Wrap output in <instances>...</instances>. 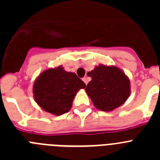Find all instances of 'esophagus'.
Here are the masks:
<instances>
[{"label":"esophagus","instance_id":"obj_1","mask_svg":"<svg viewBox=\"0 0 160 160\" xmlns=\"http://www.w3.org/2000/svg\"><path fill=\"white\" fill-rule=\"evenodd\" d=\"M82 81L84 82L85 84H86V85H87V83H88V80H87V78H82Z\"/></svg>","mask_w":160,"mask_h":160}]
</instances>
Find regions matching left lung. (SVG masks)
<instances>
[{
  "label": "left lung",
  "mask_w": 160,
  "mask_h": 160,
  "mask_svg": "<svg viewBox=\"0 0 160 160\" xmlns=\"http://www.w3.org/2000/svg\"><path fill=\"white\" fill-rule=\"evenodd\" d=\"M87 75L91 78V81L85 90L94 107L100 111H113L129 98V78L119 68L100 64L88 72Z\"/></svg>",
  "instance_id": "left-lung-1"
}]
</instances>
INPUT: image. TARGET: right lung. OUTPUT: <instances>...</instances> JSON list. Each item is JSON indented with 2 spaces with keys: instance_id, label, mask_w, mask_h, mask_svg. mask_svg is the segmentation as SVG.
Segmentation results:
<instances>
[{
  "instance_id": "right-lung-1",
  "label": "right lung",
  "mask_w": 160,
  "mask_h": 160,
  "mask_svg": "<svg viewBox=\"0 0 160 160\" xmlns=\"http://www.w3.org/2000/svg\"><path fill=\"white\" fill-rule=\"evenodd\" d=\"M85 87L86 84L75 73L59 66L39 74L33 83L32 93L43 111L58 116L70 111L78 91Z\"/></svg>"
}]
</instances>
